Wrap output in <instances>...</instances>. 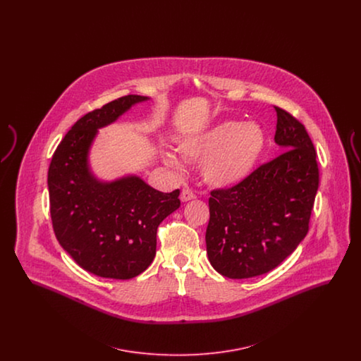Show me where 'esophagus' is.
Masks as SVG:
<instances>
[{
    "label": "esophagus",
    "instance_id": "esophagus-1",
    "mask_svg": "<svg viewBox=\"0 0 361 361\" xmlns=\"http://www.w3.org/2000/svg\"><path fill=\"white\" fill-rule=\"evenodd\" d=\"M180 199L181 202H189V200H193L196 199V195L190 190L189 188H184L181 190V195H180Z\"/></svg>",
    "mask_w": 361,
    "mask_h": 361
}]
</instances>
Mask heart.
Listing matches in <instances>:
<instances>
[{
	"mask_svg": "<svg viewBox=\"0 0 361 361\" xmlns=\"http://www.w3.org/2000/svg\"><path fill=\"white\" fill-rule=\"evenodd\" d=\"M265 149V134L255 123L226 121L178 143V153L190 161L202 162V176L209 187L226 189L238 185L257 165ZM164 161L181 169L180 159L164 153Z\"/></svg>",
	"mask_w": 361,
	"mask_h": 361,
	"instance_id": "heart-1",
	"label": "heart"
}]
</instances>
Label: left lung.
Instances as JSON below:
<instances>
[{"instance_id":"left-lung-1","label":"left lung","mask_w":361,"mask_h":361,"mask_svg":"<svg viewBox=\"0 0 361 361\" xmlns=\"http://www.w3.org/2000/svg\"><path fill=\"white\" fill-rule=\"evenodd\" d=\"M275 142L284 153L238 185L211 192L207 255L228 279L264 275L279 267L309 231L319 184L317 154L305 126L275 106Z\"/></svg>"}]
</instances>
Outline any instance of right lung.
<instances>
[{"label": "right lung", "mask_w": 361, "mask_h": 361, "mask_svg": "<svg viewBox=\"0 0 361 361\" xmlns=\"http://www.w3.org/2000/svg\"><path fill=\"white\" fill-rule=\"evenodd\" d=\"M149 97L128 94L94 109L71 127L52 155L49 193L56 240L82 269L127 280L153 262L157 228L180 207V190L164 193L130 174L103 181L90 171L99 130Z\"/></svg>", "instance_id": "1"}]
</instances>
